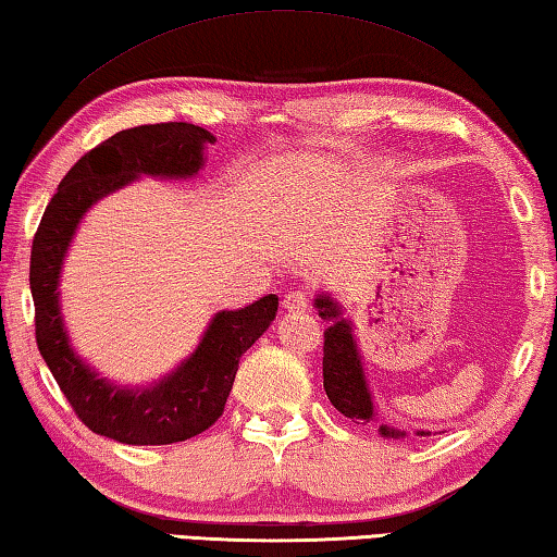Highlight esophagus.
<instances>
[{"label":"esophagus","instance_id":"esophagus-1","mask_svg":"<svg viewBox=\"0 0 557 557\" xmlns=\"http://www.w3.org/2000/svg\"><path fill=\"white\" fill-rule=\"evenodd\" d=\"M282 307H285L292 313H299V311H307L309 309V299H307L305 292L295 289V292H287L285 299H282Z\"/></svg>","mask_w":557,"mask_h":557}]
</instances>
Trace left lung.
Wrapping results in <instances>:
<instances>
[{"label":"left lung","instance_id":"1","mask_svg":"<svg viewBox=\"0 0 557 557\" xmlns=\"http://www.w3.org/2000/svg\"><path fill=\"white\" fill-rule=\"evenodd\" d=\"M313 305H317L321 319L331 321V326L323 331V389H326L331 404L343 417L356 423H372L377 413L372 407L366 372H362L352 323L341 317L338 301H333L329 295H319L313 299ZM380 433L384 438L407 436V433L392 429L387 423H382ZM417 436H431V433L417 431Z\"/></svg>","mask_w":557,"mask_h":557}]
</instances>
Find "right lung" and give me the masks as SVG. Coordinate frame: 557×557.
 Listing matches in <instances>:
<instances>
[{
    "label": "right lung",
    "instance_id": "add662e5",
    "mask_svg": "<svg viewBox=\"0 0 557 557\" xmlns=\"http://www.w3.org/2000/svg\"><path fill=\"white\" fill-rule=\"evenodd\" d=\"M214 140L207 128L185 121L119 131L70 168L34 236L28 282L40 356L85 426L126 446H168L207 431L224 413L240 356L275 319L277 295L238 311H219L197 350L177 370L148 387L131 389L99 377L70 346L60 317V268L89 207L140 175H197L205 165V146Z\"/></svg>",
    "mask_w": 557,
    "mask_h": 557
}]
</instances>
